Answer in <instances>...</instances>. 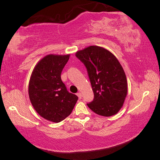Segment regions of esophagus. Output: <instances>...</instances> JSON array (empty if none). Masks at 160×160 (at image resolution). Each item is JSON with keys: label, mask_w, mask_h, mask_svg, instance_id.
<instances>
[{"label": "esophagus", "mask_w": 160, "mask_h": 160, "mask_svg": "<svg viewBox=\"0 0 160 160\" xmlns=\"http://www.w3.org/2000/svg\"><path fill=\"white\" fill-rule=\"evenodd\" d=\"M77 95H78V97H79V99H81L82 98V94H81V92H78V93H77Z\"/></svg>", "instance_id": "1"}]
</instances>
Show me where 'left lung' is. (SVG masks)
<instances>
[{"instance_id": "obj_1", "label": "left lung", "mask_w": 160, "mask_h": 160, "mask_svg": "<svg viewBox=\"0 0 160 160\" xmlns=\"http://www.w3.org/2000/svg\"><path fill=\"white\" fill-rule=\"evenodd\" d=\"M85 64L94 92L88 104L95 113L112 116L122 108L128 93V83L123 67L113 54L98 46H90L75 53Z\"/></svg>"}]
</instances>
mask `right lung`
I'll return each mask as SVG.
<instances>
[{"instance_id":"1","label":"right lung","mask_w":160,"mask_h":160,"mask_svg":"<svg viewBox=\"0 0 160 160\" xmlns=\"http://www.w3.org/2000/svg\"><path fill=\"white\" fill-rule=\"evenodd\" d=\"M70 54H48L34 68L28 87L29 97L35 111L48 121L58 123L71 113L78 99L68 92L61 74Z\"/></svg>"}]
</instances>
